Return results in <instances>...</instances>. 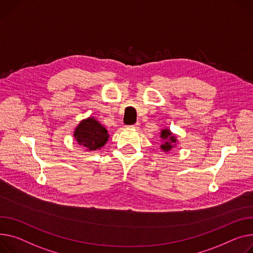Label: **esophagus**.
<instances>
[{"label": "esophagus", "mask_w": 253, "mask_h": 253, "mask_svg": "<svg viewBox=\"0 0 253 253\" xmlns=\"http://www.w3.org/2000/svg\"><path fill=\"white\" fill-rule=\"evenodd\" d=\"M139 126H140V123H139V122H136L135 124H134V125H131L130 127H131V128H134V129H138V128H139Z\"/></svg>", "instance_id": "obj_1"}]
</instances>
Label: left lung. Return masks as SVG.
<instances>
[{"label": "left lung", "mask_w": 253, "mask_h": 253, "mask_svg": "<svg viewBox=\"0 0 253 253\" xmlns=\"http://www.w3.org/2000/svg\"><path fill=\"white\" fill-rule=\"evenodd\" d=\"M160 136L162 138V144H161L160 148L166 154L170 153V151L173 150L174 147L178 144V139H177L176 135L175 134H173V132L170 129H168V128L162 129Z\"/></svg>", "instance_id": "left-lung-1"}]
</instances>
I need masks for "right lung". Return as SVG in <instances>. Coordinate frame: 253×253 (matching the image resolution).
Segmentation results:
<instances>
[{"mask_svg":"<svg viewBox=\"0 0 253 253\" xmlns=\"http://www.w3.org/2000/svg\"><path fill=\"white\" fill-rule=\"evenodd\" d=\"M73 136L77 143L87 151L100 149L108 142L110 137L106 127L92 116L79 122L74 129Z\"/></svg>","mask_w":253,"mask_h":253,"instance_id":"obj_1","label":"right lung"}]
</instances>
